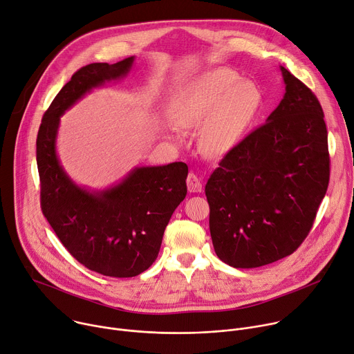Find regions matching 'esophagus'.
<instances>
[{
  "label": "esophagus",
  "mask_w": 354,
  "mask_h": 354,
  "mask_svg": "<svg viewBox=\"0 0 354 354\" xmlns=\"http://www.w3.org/2000/svg\"><path fill=\"white\" fill-rule=\"evenodd\" d=\"M186 183H187L189 192H194V194H201V192L203 190L202 179L195 172H189Z\"/></svg>",
  "instance_id": "34e87169"
}]
</instances>
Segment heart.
Returning a JSON list of instances; mask_svg holds the SVG:
<instances>
[{
	"mask_svg": "<svg viewBox=\"0 0 354 354\" xmlns=\"http://www.w3.org/2000/svg\"><path fill=\"white\" fill-rule=\"evenodd\" d=\"M261 106V93L251 80H239L229 69H214L179 86L168 111L183 130H199V149L221 158L248 133Z\"/></svg>",
	"mask_w": 354,
	"mask_h": 354,
	"instance_id": "1",
	"label": "heart"
}]
</instances>
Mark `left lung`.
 <instances>
[{
  "mask_svg": "<svg viewBox=\"0 0 354 354\" xmlns=\"http://www.w3.org/2000/svg\"><path fill=\"white\" fill-rule=\"evenodd\" d=\"M279 69L283 99L220 160L205 187L214 251L234 268L263 267L292 254L329 185L324 110L310 88Z\"/></svg>",
  "mask_w": 354,
  "mask_h": 354,
  "instance_id": "8db88e82",
  "label": "left lung"
}]
</instances>
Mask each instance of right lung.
Masks as SVG:
<instances>
[{"mask_svg":"<svg viewBox=\"0 0 354 354\" xmlns=\"http://www.w3.org/2000/svg\"><path fill=\"white\" fill-rule=\"evenodd\" d=\"M134 56L91 63L62 87L44 114L37 138L41 206L53 232L86 268L114 278H130L156 260L165 227L186 196L187 165L138 167L104 190L76 185L60 165L56 137L60 115L83 95L128 75Z\"/></svg>","mask_w":354,"mask_h":354,"instance_id":"right-lung-1","label":"right lung"}]
</instances>
